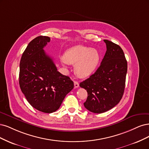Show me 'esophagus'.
I'll list each match as a JSON object with an SVG mask.
<instances>
[{
	"instance_id": "obj_1",
	"label": "esophagus",
	"mask_w": 149,
	"mask_h": 149,
	"mask_svg": "<svg viewBox=\"0 0 149 149\" xmlns=\"http://www.w3.org/2000/svg\"><path fill=\"white\" fill-rule=\"evenodd\" d=\"M79 87V84L77 81H74V87L75 88H78Z\"/></svg>"
}]
</instances>
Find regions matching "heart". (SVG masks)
I'll list each match as a JSON object with an SVG mask.
<instances>
[{
  "label": "heart",
  "instance_id": "heart-1",
  "mask_svg": "<svg viewBox=\"0 0 149 149\" xmlns=\"http://www.w3.org/2000/svg\"><path fill=\"white\" fill-rule=\"evenodd\" d=\"M64 61L69 64H75L77 75L85 78L92 74L97 69L100 61L98 52L90 47L77 45L70 47L65 52Z\"/></svg>",
  "mask_w": 149,
  "mask_h": 149
}]
</instances>
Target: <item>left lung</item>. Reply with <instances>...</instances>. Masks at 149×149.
I'll return each mask as SVG.
<instances>
[{
	"mask_svg": "<svg viewBox=\"0 0 149 149\" xmlns=\"http://www.w3.org/2000/svg\"><path fill=\"white\" fill-rule=\"evenodd\" d=\"M107 51L98 69L80 84L88 97L84 103L88 111L102 113L111 109L121 100L125 88L127 64L121 47L104 40Z\"/></svg>",
	"mask_w": 149,
	"mask_h": 149,
	"instance_id": "obj_1",
	"label": "left lung"
}]
</instances>
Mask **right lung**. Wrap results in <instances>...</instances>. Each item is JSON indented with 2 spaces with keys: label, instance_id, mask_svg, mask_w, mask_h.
Instances as JSON below:
<instances>
[{
  "label": "right lung",
  "instance_id": "add662e5",
  "mask_svg": "<svg viewBox=\"0 0 149 149\" xmlns=\"http://www.w3.org/2000/svg\"><path fill=\"white\" fill-rule=\"evenodd\" d=\"M48 36L33 39L23 52L20 63L19 84L31 106L46 113L58 109L66 96L74 88L69 77L57 71L54 61L44 47L50 41Z\"/></svg>",
  "mask_w": 149,
  "mask_h": 149
}]
</instances>
